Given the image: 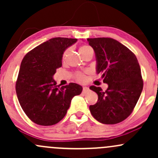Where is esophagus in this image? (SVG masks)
Segmentation results:
<instances>
[{"label":"esophagus","mask_w":158,"mask_h":158,"mask_svg":"<svg viewBox=\"0 0 158 158\" xmlns=\"http://www.w3.org/2000/svg\"><path fill=\"white\" fill-rule=\"evenodd\" d=\"M89 90V87H87V86H84V87H83V93H87Z\"/></svg>","instance_id":"esophagus-1"}]
</instances>
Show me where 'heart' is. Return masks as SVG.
Instances as JSON below:
<instances>
[{
    "mask_svg": "<svg viewBox=\"0 0 158 158\" xmlns=\"http://www.w3.org/2000/svg\"><path fill=\"white\" fill-rule=\"evenodd\" d=\"M93 50V49L91 48L90 47H89V46H82V47L80 48L79 51H80V52H81V54H82V53H84V52L87 51V50ZM68 52H69V50H65V52H64V54H63L64 59H65L66 56H67ZM76 78H77V81H84V79H85V77H84V75L82 74V73H77V75H76Z\"/></svg>",
    "mask_w": 158,
    "mask_h": 158,
    "instance_id": "1",
    "label": "heart"
}]
</instances>
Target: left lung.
I'll return each instance as SVG.
<instances>
[{"label":"left lung","instance_id":"obj_1","mask_svg":"<svg viewBox=\"0 0 158 158\" xmlns=\"http://www.w3.org/2000/svg\"><path fill=\"white\" fill-rule=\"evenodd\" d=\"M94 50L96 73H102L106 91L91 86L98 101L89 106L96 120L104 124H115L124 120L133 111L143 88L139 64L127 47L109 38H88Z\"/></svg>","mask_w":158,"mask_h":158}]
</instances>
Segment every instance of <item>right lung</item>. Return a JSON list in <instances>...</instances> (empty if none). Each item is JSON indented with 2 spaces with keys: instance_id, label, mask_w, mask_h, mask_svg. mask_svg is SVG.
<instances>
[{
  "instance_id": "add662e5",
  "label": "right lung",
  "mask_w": 158,
  "mask_h": 158,
  "mask_svg": "<svg viewBox=\"0 0 158 158\" xmlns=\"http://www.w3.org/2000/svg\"><path fill=\"white\" fill-rule=\"evenodd\" d=\"M77 39L54 38L25 56L16 84V95L25 114L34 123L51 126L65 117L74 96L83 87L74 83L59 86L53 79L62 66L64 52Z\"/></svg>"
}]
</instances>
